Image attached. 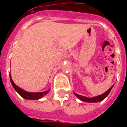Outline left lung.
Listing matches in <instances>:
<instances>
[{"instance_id":"1","label":"left lung","mask_w":127,"mask_h":127,"mask_svg":"<svg viewBox=\"0 0 127 127\" xmlns=\"http://www.w3.org/2000/svg\"><path fill=\"white\" fill-rule=\"evenodd\" d=\"M113 85L110 88L107 90L105 92V93H103V94L99 95H97V96L94 97H87L83 96V95H81L77 94L76 93H75L74 92V94L80 100L82 101H84V102H88V103H97V102H99L103 100L105 97H106L107 95H109V94L110 93L111 90V89L113 88Z\"/></svg>"}]
</instances>
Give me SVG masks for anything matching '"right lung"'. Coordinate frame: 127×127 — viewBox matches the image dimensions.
Segmentation results:
<instances>
[{"label":"right lung","instance_id":"1","mask_svg":"<svg viewBox=\"0 0 127 127\" xmlns=\"http://www.w3.org/2000/svg\"><path fill=\"white\" fill-rule=\"evenodd\" d=\"M10 79L11 84L12 85L13 88H14V90L16 91L18 94L20 96H22L23 98L26 99H29V100H37V99H39L42 98L43 97L47 94L49 92V90L45 91V92H29L27 91H25L24 90L20 88V87H18L17 85L15 84V83L13 82L12 79V76L11 74H10Z\"/></svg>","mask_w":127,"mask_h":127}]
</instances>
